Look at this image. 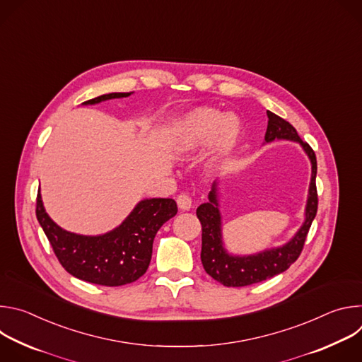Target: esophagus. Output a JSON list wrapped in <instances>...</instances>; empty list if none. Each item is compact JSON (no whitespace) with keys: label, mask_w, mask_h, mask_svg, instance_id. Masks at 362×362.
Wrapping results in <instances>:
<instances>
[{"label":"esophagus","mask_w":362,"mask_h":362,"mask_svg":"<svg viewBox=\"0 0 362 362\" xmlns=\"http://www.w3.org/2000/svg\"><path fill=\"white\" fill-rule=\"evenodd\" d=\"M176 202L180 211H189L192 208V197L187 193H180L176 197Z\"/></svg>","instance_id":"obj_1"}]
</instances>
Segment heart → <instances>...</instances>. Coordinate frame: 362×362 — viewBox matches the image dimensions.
Masks as SVG:
<instances>
[{
	"label": "heart",
	"instance_id": "b5f03b06",
	"mask_svg": "<svg viewBox=\"0 0 362 362\" xmlns=\"http://www.w3.org/2000/svg\"><path fill=\"white\" fill-rule=\"evenodd\" d=\"M240 134V124L235 117H226L214 109H199L187 115L175 132V143L182 150H192L215 139L219 154L230 151Z\"/></svg>",
	"mask_w": 362,
	"mask_h": 362
}]
</instances>
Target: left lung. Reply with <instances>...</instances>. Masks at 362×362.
<instances>
[{
	"instance_id": "8db88e82",
	"label": "left lung",
	"mask_w": 362,
	"mask_h": 362,
	"mask_svg": "<svg viewBox=\"0 0 362 362\" xmlns=\"http://www.w3.org/2000/svg\"><path fill=\"white\" fill-rule=\"evenodd\" d=\"M268 115V129L265 134L267 141L275 139H288L299 141L311 159L313 163V177L309 185V197L306 203V219L293 236L291 242L278 249L265 250L262 253L252 256H232L228 255L222 246V233H221V215L218 211L216 199V183L209 193V202L200 204L196 215L202 225V252L200 259L206 274L211 275L215 281L221 282L225 286H247L252 284L262 282L269 279L284 271H286L299 257L309 228L318 211V192H317V158L315 151L306 141H303L295 127L276 116L272 112Z\"/></svg>"
}]
</instances>
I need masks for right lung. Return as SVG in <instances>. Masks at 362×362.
<instances>
[{"label":"right lung","instance_id":"add662e5","mask_svg":"<svg viewBox=\"0 0 362 362\" xmlns=\"http://www.w3.org/2000/svg\"><path fill=\"white\" fill-rule=\"evenodd\" d=\"M127 95L130 93L103 94L84 105ZM176 214L173 199H146L115 230L101 236H83L62 229L48 218L40 192L35 204L37 219L62 267L81 281L103 286H122L143 276L151 259L154 236Z\"/></svg>","mask_w":362,"mask_h":362}]
</instances>
